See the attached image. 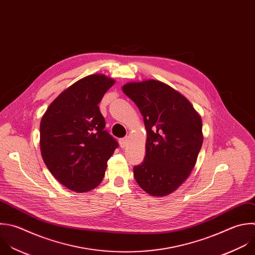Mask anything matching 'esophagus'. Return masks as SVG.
Instances as JSON below:
<instances>
[{
	"instance_id": "34e87169",
	"label": "esophagus",
	"mask_w": 255,
	"mask_h": 255,
	"mask_svg": "<svg viewBox=\"0 0 255 255\" xmlns=\"http://www.w3.org/2000/svg\"><path fill=\"white\" fill-rule=\"evenodd\" d=\"M119 143H120V146H121L122 148H125V147H127V145H128V143H129V138H128V137L122 138V139H120Z\"/></svg>"
}]
</instances>
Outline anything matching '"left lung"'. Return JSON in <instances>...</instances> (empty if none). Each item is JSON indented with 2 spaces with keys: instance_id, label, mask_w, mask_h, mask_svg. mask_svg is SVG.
<instances>
[{
  "instance_id": "left-lung-1",
  "label": "left lung",
  "mask_w": 255,
  "mask_h": 255,
  "mask_svg": "<svg viewBox=\"0 0 255 255\" xmlns=\"http://www.w3.org/2000/svg\"><path fill=\"white\" fill-rule=\"evenodd\" d=\"M122 90L139 108L147 130L146 155L134 167L135 180L148 194L166 196L193 170L203 142L201 117L182 94L160 81L130 82Z\"/></svg>"
}]
</instances>
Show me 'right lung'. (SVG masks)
<instances>
[{
  "instance_id": "obj_1",
  "label": "right lung",
  "mask_w": 255,
  "mask_h": 255,
  "mask_svg": "<svg viewBox=\"0 0 255 255\" xmlns=\"http://www.w3.org/2000/svg\"><path fill=\"white\" fill-rule=\"evenodd\" d=\"M115 81L102 74L84 77L48 107L40 124V148L53 176L65 187L87 192L105 175L118 147L105 128L98 104Z\"/></svg>"
}]
</instances>
